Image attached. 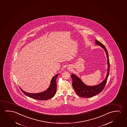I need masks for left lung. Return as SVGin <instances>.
I'll use <instances>...</instances> for the list:
<instances>
[{"instance_id": "obj_1", "label": "left lung", "mask_w": 127, "mask_h": 127, "mask_svg": "<svg viewBox=\"0 0 127 127\" xmlns=\"http://www.w3.org/2000/svg\"><path fill=\"white\" fill-rule=\"evenodd\" d=\"M96 44L100 46L103 48L104 49L105 51L107 54V64H108V69L107 73V76L105 79L100 84L97 85L93 86H89L86 85L83 82L82 80L80 79L77 77L74 74H72V85L74 89L75 90L77 95L79 96L83 97H91L95 95H97L100 93L103 90L105 87L107 81V78L108 77L110 71V62H109V56L107 52V50L105 47L102 43L97 40H95Z\"/></svg>"}]
</instances>
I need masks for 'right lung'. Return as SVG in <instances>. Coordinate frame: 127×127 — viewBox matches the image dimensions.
<instances>
[{
  "label": "right lung",
  "mask_w": 127,
  "mask_h": 127,
  "mask_svg": "<svg viewBox=\"0 0 127 127\" xmlns=\"http://www.w3.org/2000/svg\"><path fill=\"white\" fill-rule=\"evenodd\" d=\"M58 74L56 75L52 78L50 82V86L48 89L46 91L41 92V93H37V94H31V93H27L23 91V90L20 89L22 92L24 94L30 97L31 98L38 100H47L50 98H52L55 95L57 90V83H56V79L58 77Z\"/></svg>",
  "instance_id": "add662e5"
}]
</instances>
